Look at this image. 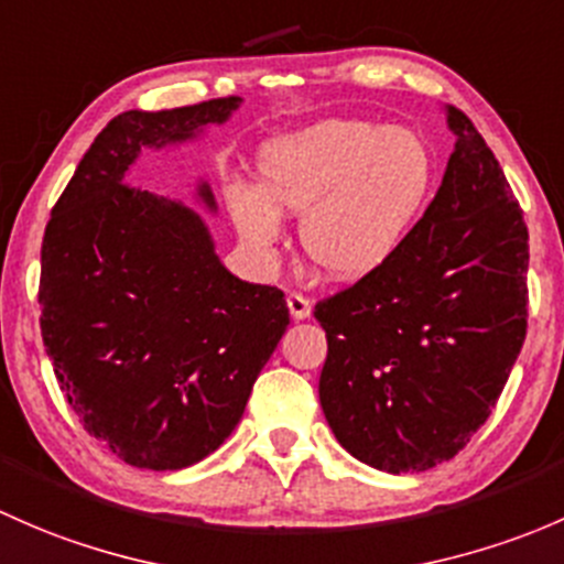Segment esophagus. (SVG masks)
<instances>
[{"label": "esophagus", "instance_id": "1", "mask_svg": "<svg viewBox=\"0 0 564 564\" xmlns=\"http://www.w3.org/2000/svg\"><path fill=\"white\" fill-rule=\"evenodd\" d=\"M288 310L293 321H306L312 315V301L304 299L301 293H290L288 295Z\"/></svg>", "mask_w": 564, "mask_h": 564}]
</instances>
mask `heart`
Instances as JSON below:
<instances>
[{
    "mask_svg": "<svg viewBox=\"0 0 564 564\" xmlns=\"http://www.w3.org/2000/svg\"><path fill=\"white\" fill-rule=\"evenodd\" d=\"M437 182L421 132L364 119H323L265 143L258 189L230 187L228 206L252 249L280 241V214H301V247L325 280L356 282L399 252Z\"/></svg>",
    "mask_w": 564,
    "mask_h": 564,
    "instance_id": "1",
    "label": "heart"
}]
</instances>
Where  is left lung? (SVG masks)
<instances>
[{
  "instance_id": "obj_1",
  "label": "left lung",
  "mask_w": 564,
  "mask_h": 564,
  "mask_svg": "<svg viewBox=\"0 0 564 564\" xmlns=\"http://www.w3.org/2000/svg\"><path fill=\"white\" fill-rule=\"evenodd\" d=\"M443 184L399 252L315 306L330 432L382 473L454 458L491 415L527 336L530 236L497 156L445 106Z\"/></svg>"
}]
</instances>
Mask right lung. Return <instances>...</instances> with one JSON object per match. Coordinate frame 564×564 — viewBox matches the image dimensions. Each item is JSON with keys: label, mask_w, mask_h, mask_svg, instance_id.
Wrapping results in <instances>:
<instances>
[{"label": "right lung", "mask_w": 564, "mask_h": 564, "mask_svg": "<svg viewBox=\"0 0 564 564\" xmlns=\"http://www.w3.org/2000/svg\"><path fill=\"white\" fill-rule=\"evenodd\" d=\"M239 106L219 97L110 119L45 228V352L86 432L132 467L184 469L214 454L290 323L282 290L225 269L200 214L124 178L141 149L195 141ZM195 197L217 212L206 182Z\"/></svg>", "instance_id": "right-lung-1"}]
</instances>
